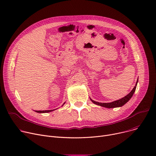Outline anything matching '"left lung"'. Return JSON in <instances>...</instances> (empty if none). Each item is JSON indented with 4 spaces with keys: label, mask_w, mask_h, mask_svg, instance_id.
Returning <instances> with one entry per match:
<instances>
[{
    "label": "left lung",
    "mask_w": 156,
    "mask_h": 156,
    "mask_svg": "<svg viewBox=\"0 0 156 156\" xmlns=\"http://www.w3.org/2000/svg\"><path fill=\"white\" fill-rule=\"evenodd\" d=\"M138 83V80L136 81V83L135 86L134 87V88H133V90L132 91H131L127 95H126L125 97H124L123 98H122V99L116 101H114L110 103H101V102H95L93 100L91 99L92 102L97 105H99L101 106H102V107L104 108H118V107H121L123 105H125L127 102H128V101L132 98V97L133 96L135 90H136V85Z\"/></svg>",
    "instance_id": "8db88e82"
}]
</instances>
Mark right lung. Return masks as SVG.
<instances>
[{"label":"right lung","mask_w":156,"mask_h":156,"mask_svg":"<svg viewBox=\"0 0 156 156\" xmlns=\"http://www.w3.org/2000/svg\"><path fill=\"white\" fill-rule=\"evenodd\" d=\"M54 109L53 110H47V111H35L37 112H39V113H44V112H51L52 111H54Z\"/></svg>","instance_id":"right-lung-1"}]
</instances>
